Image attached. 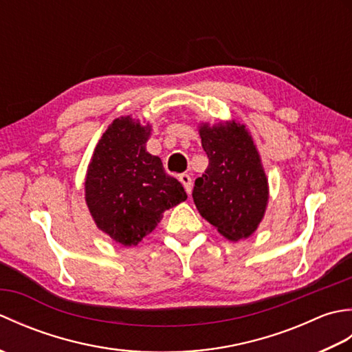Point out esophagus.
<instances>
[{
	"label": "esophagus",
	"mask_w": 352,
	"mask_h": 352,
	"mask_svg": "<svg viewBox=\"0 0 352 352\" xmlns=\"http://www.w3.org/2000/svg\"><path fill=\"white\" fill-rule=\"evenodd\" d=\"M178 180H180L182 184L184 186V189H186V192H188V195H190V192H192V178H190V175L182 174L180 177H178Z\"/></svg>",
	"instance_id": "obj_1"
}]
</instances>
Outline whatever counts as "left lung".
Segmentation results:
<instances>
[{"instance_id": "left-lung-1", "label": "left lung", "mask_w": 352, "mask_h": 352, "mask_svg": "<svg viewBox=\"0 0 352 352\" xmlns=\"http://www.w3.org/2000/svg\"><path fill=\"white\" fill-rule=\"evenodd\" d=\"M199 136L208 166L195 180L193 203L222 236L241 241L257 230L267 203V180L256 145L236 122L203 125Z\"/></svg>"}]
</instances>
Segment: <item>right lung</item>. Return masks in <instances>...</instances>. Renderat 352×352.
I'll use <instances>...</instances> for the list:
<instances>
[{"label": "right lung", "instance_id": "1", "mask_svg": "<svg viewBox=\"0 0 352 352\" xmlns=\"http://www.w3.org/2000/svg\"><path fill=\"white\" fill-rule=\"evenodd\" d=\"M151 129L130 116L115 119L102 134L89 164L86 203L100 230L124 246L151 233L168 208L188 198L162 160L146 153Z\"/></svg>", "mask_w": 352, "mask_h": 352}]
</instances>
